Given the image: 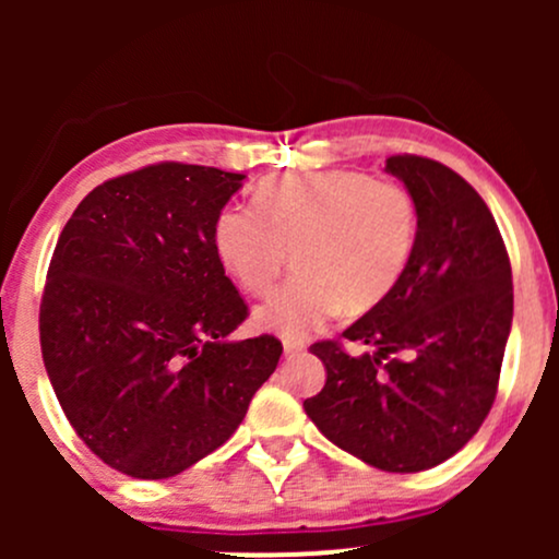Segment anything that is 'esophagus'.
<instances>
[{
  "label": "esophagus",
  "instance_id": "obj_1",
  "mask_svg": "<svg viewBox=\"0 0 559 559\" xmlns=\"http://www.w3.org/2000/svg\"><path fill=\"white\" fill-rule=\"evenodd\" d=\"M307 346L305 342H297V338H284V355L286 357H294V355H301Z\"/></svg>",
  "mask_w": 559,
  "mask_h": 559
}]
</instances>
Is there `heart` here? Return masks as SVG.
Segmentation results:
<instances>
[{"label": "heart", "instance_id": "b5f03b06", "mask_svg": "<svg viewBox=\"0 0 559 559\" xmlns=\"http://www.w3.org/2000/svg\"><path fill=\"white\" fill-rule=\"evenodd\" d=\"M413 194L360 170H305L262 178L252 207H223L213 241L230 278L262 294L286 258L294 273L254 310L262 329L305 338L338 310H373L394 292L418 247Z\"/></svg>", "mask_w": 559, "mask_h": 559}]
</instances>
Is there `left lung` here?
Instances as JSON below:
<instances>
[{"label": "left lung", "mask_w": 559, "mask_h": 559, "mask_svg": "<svg viewBox=\"0 0 559 559\" xmlns=\"http://www.w3.org/2000/svg\"><path fill=\"white\" fill-rule=\"evenodd\" d=\"M386 170L418 204L404 278L342 336L312 344L325 386L305 413L325 439L386 473H420L476 436L497 396L512 325L510 258L478 191L447 165L394 155Z\"/></svg>", "instance_id": "obj_1"}]
</instances>
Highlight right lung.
I'll use <instances>...</instances> for the list:
<instances>
[{
	"instance_id": "right-lung-1",
	"label": "right lung",
	"mask_w": 559,
	"mask_h": 559,
	"mask_svg": "<svg viewBox=\"0 0 559 559\" xmlns=\"http://www.w3.org/2000/svg\"><path fill=\"white\" fill-rule=\"evenodd\" d=\"M247 176L157 163L96 186L57 239L41 357L62 413L102 463L159 480L226 444L273 376L275 336L249 316L213 226Z\"/></svg>"
}]
</instances>
